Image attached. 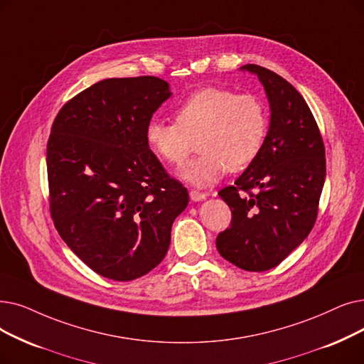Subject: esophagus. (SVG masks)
Segmentation results:
<instances>
[{"label": "esophagus", "mask_w": 364, "mask_h": 364, "mask_svg": "<svg viewBox=\"0 0 364 364\" xmlns=\"http://www.w3.org/2000/svg\"><path fill=\"white\" fill-rule=\"evenodd\" d=\"M188 195H191V199H192V200H195V202L203 200L205 198H207V193H203V192H198V191H191V192H188Z\"/></svg>", "instance_id": "obj_1"}]
</instances>
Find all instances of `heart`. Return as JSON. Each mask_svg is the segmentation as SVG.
<instances>
[{
  "label": "heart",
  "mask_w": 364,
  "mask_h": 364,
  "mask_svg": "<svg viewBox=\"0 0 364 364\" xmlns=\"http://www.w3.org/2000/svg\"><path fill=\"white\" fill-rule=\"evenodd\" d=\"M267 135L264 104L252 93L208 86L193 92L177 107L176 123L153 119L146 126L151 151L171 166H180L199 138L202 154L181 169V177L199 187L210 186L230 171L255 162Z\"/></svg>",
  "instance_id": "b5f03b06"
}]
</instances>
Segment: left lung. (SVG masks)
Here are the masks:
<instances>
[{"label": "left lung", "instance_id": "obj_1", "mask_svg": "<svg viewBox=\"0 0 364 364\" xmlns=\"http://www.w3.org/2000/svg\"><path fill=\"white\" fill-rule=\"evenodd\" d=\"M271 105L262 153L235 181L218 192L232 211L230 226L215 245L228 262L250 272L269 271L312 230L326 180L324 143L311 109L277 73L248 64Z\"/></svg>", "mask_w": 364, "mask_h": 364}]
</instances>
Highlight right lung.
<instances>
[{"instance_id":"obj_1","label":"right lung","mask_w":364,"mask_h":364,"mask_svg":"<svg viewBox=\"0 0 364 364\" xmlns=\"http://www.w3.org/2000/svg\"><path fill=\"white\" fill-rule=\"evenodd\" d=\"M171 97L159 77L107 78L71 98L47 141L50 215L93 272L131 281L159 264L187 188L150 150L146 126Z\"/></svg>"}]
</instances>
